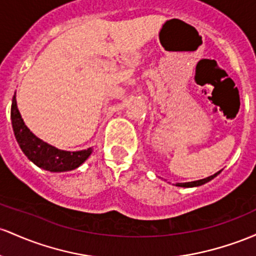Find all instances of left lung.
<instances>
[{"mask_svg": "<svg viewBox=\"0 0 256 256\" xmlns=\"http://www.w3.org/2000/svg\"><path fill=\"white\" fill-rule=\"evenodd\" d=\"M218 174H220V172H218V173H215L214 175H210V176L206 178V179H202V180H197V182H182V184H176V186H182V188H194V186H200L203 185V184L210 182L212 179H214L215 176H216Z\"/></svg>", "mask_w": 256, "mask_h": 256, "instance_id": "left-lung-1", "label": "left lung"}]
</instances>
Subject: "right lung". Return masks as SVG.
Instances as JSON below:
<instances>
[{
    "instance_id": "add662e5",
    "label": "right lung",
    "mask_w": 256,
    "mask_h": 256,
    "mask_svg": "<svg viewBox=\"0 0 256 256\" xmlns=\"http://www.w3.org/2000/svg\"><path fill=\"white\" fill-rule=\"evenodd\" d=\"M10 120H12L13 132L20 148L31 162L37 166L50 172H68L76 169L90 157L92 148L82 151H62L58 150L50 144L42 142L34 136L22 120L16 108V96H13L10 108Z\"/></svg>"
}]
</instances>
